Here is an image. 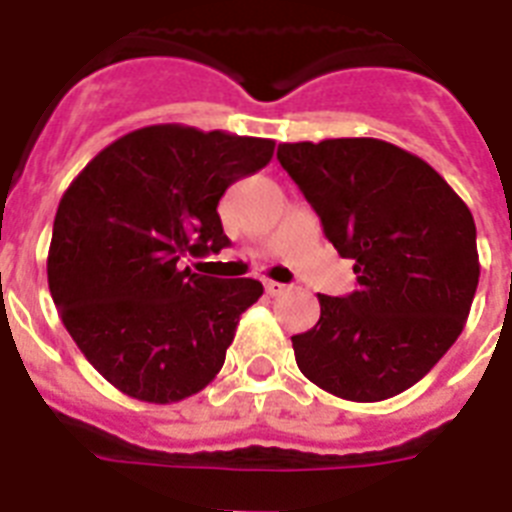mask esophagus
I'll return each instance as SVG.
<instances>
[{
  "label": "esophagus",
  "instance_id": "34e87169",
  "mask_svg": "<svg viewBox=\"0 0 512 512\" xmlns=\"http://www.w3.org/2000/svg\"><path fill=\"white\" fill-rule=\"evenodd\" d=\"M287 284H279V281H265V292H268V295H284V292H287Z\"/></svg>",
  "mask_w": 512,
  "mask_h": 512
}]
</instances>
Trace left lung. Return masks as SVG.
<instances>
[{"label": "left lung", "instance_id": "obj_1", "mask_svg": "<svg viewBox=\"0 0 512 512\" xmlns=\"http://www.w3.org/2000/svg\"><path fill=\"white\" fill-rule=\"evenodd\" d=\"M279 162L358 281L348 297L319 295L316 327L292 337L300 372L358 404L404 393L468 321L481 276L468 204L420 156L377 138L281 143Z\"/></svg>", "mask_w": 512, "mask_h": 512}]
</instances>
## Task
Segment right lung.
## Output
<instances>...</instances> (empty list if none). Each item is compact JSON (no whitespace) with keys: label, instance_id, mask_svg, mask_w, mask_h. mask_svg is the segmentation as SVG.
I'll list each match as a JSON object with an SVG mask.
<instances>
[{"label":"right lung","instance_id":"right-lung-1","mask_svg":"<svg viewBox=\"0 0 512 512\" xmlns=\"http://www.w3.org/2000/svg\"><path fill=\"white\" fill-rule=\"evenodd\" d=\"M276 143L151 124L106 146L55 212L47 284L84 358L124 396L175 404L223 369L255 279H212L180 257L228 247L225 188L271 162Z\"/></svg>","mask_w":512,"mask_h":512}]
</instances>
